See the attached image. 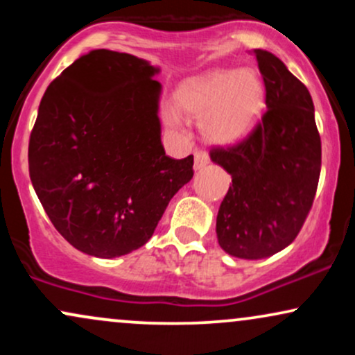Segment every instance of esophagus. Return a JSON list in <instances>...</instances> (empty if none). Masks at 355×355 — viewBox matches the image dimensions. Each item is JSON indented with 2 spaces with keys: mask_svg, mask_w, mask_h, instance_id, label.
Masks as SVG:
<instances>
[{
  "mask_svg": "<svg viewBox=\"0 0 355 355\" xmlns=\"http://www.w3.org/2000/svg\"><path fill=\"white\" fill-rule=\"evenodd\" d=\"M209 162H210V155L207 150H203V148L195 150V168L200 170L207 164H209Z\"/></svg>",
  "mask_w": 355,
  "mask_h": 355,
  "instance_id": "esophagus-1",
  "label": "esophagus"
}]
</instances>
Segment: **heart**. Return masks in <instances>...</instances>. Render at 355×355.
<instances>
[{
	"label": "heart",
	"instance_id": "b5f03b06",
	"mask_svg": "<svg viewBox=\"0 0 355 355\" xmlns=\"http://www.w3.org/2000/svg\"><path fill=\"white\" fill-rule=\"evenodd\" d=\"M177 103L183 112L203 118V132L210 140L230 144L254 128L266 96L254 71L220 70L183 83ZM178 120L177 113H168L170 123L177 125Z\"/></svg>",
	"mask_w": 355,
	"mask_h": 355
}]
</instances>
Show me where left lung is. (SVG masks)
Returning <instances> with one entry per match:
<instances>
[{
    "mask_svg": "<svg viewBox=\"0 0 355 355\" xmlns=\"http://www.w3.org/2000/svg\"><path fill=\"white\" fill-rule=\"evenodd\" d=\"M267 110L239 144L211 146L232 175L217 215L227 254L257 260L294 242L312 209L320 177V135L309 89L274 53L254 50Z\"/></svg>",
    "mask_w": 355,
    "mask_h": 355,
    "instance_id": "left-lung-1",
    "label": "left lung"
}]
</instances>
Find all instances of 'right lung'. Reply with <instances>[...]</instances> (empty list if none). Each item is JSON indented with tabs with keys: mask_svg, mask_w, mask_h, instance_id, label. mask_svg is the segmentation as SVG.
Returning a JSON list of instances; mask_svg holds the SVG:
<instances>
[{
	"mask_svg": "<svg viewBox=\"0 0 355 355\" xmlns=\"http://www.w3.org/2000/svg\"><path fill=\"white\" fill-rule=\"evenodd\" d=\"M153 67L95 50L51 81L28 145L33 189L55 229L88 255L113 259L148 242L193 177L160 141Z\"/></svg>",
	"mask_w": 355,
	"mask_h": 355,
	"instance_id": "1",
	"label": "right lung"
}]
</instances>
